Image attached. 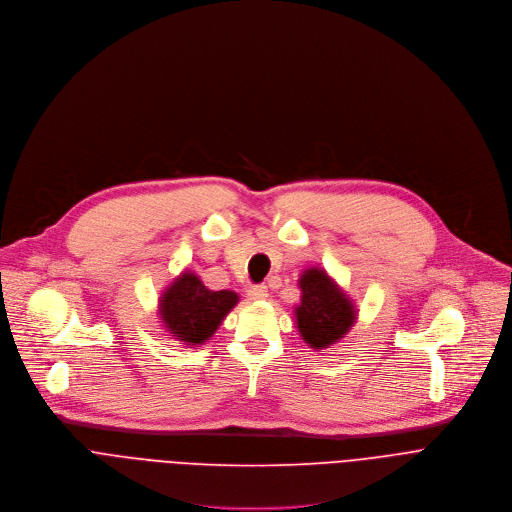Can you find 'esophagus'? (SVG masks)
I'll return each mask as SVG.
<instances>
[{"instance_id": "34e87169", "label": "esophagus", "mask_w": 512, "mask_h": 512, "mask_svg": "<svg viewBox=\"0 0 512 512\" xmlns=\"http://www.w3.org/2000/svg\"><path fill=\"white\" fill-rule=\"evenodd\" d=\"M248 298L250 300H266L268 298V286L260 284V286H252L248 290Z\"/></svg>"}]
</instances>
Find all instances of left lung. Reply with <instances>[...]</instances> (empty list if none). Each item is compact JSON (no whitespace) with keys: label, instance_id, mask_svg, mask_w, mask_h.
<instances>
[{"label":"left lung","instance_id":"8db88e82","mask_svg":"<svg viewBox=\"0 0 512 512\" xmlns=\"http://www.w3.org/2000/svg\"><path fill=\"white\" fill-rule=\"evenodd\" d=\"M298 288L300 300L292 315L300 339L313 351H327L341 343L359 319L355 300L321 266L304 268Z\"/></svg>","mask_w":512,"mask_h":512}]
</instances>
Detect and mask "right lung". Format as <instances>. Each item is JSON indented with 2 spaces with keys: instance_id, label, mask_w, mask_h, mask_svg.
I'll list each match as a JSON object with an SVG mask.
<instances>
[{
  "instance_id": "1",
  "label": "right lung",
  "mask_w": 512,
  "mask_h": 512,
  "mask_svg": "<svg viewBox=\"0 0 512 512\" xmlns=\"http://www.w3.org/2000/svg\"><path fill=\"white\" fill-rule=\"evenodd\" d=\"M240 302L234 290H210L193 270H181L159 294L157 315L167 335L185 347H199L214 337Z\"/></svg>"
}]
</instances>
